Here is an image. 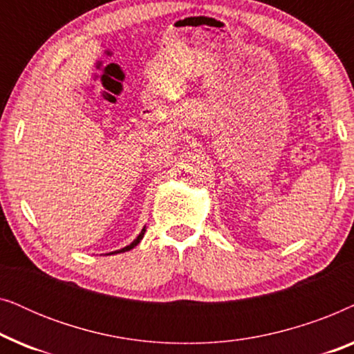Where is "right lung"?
Returning <instances> with one entry per match:
<instances>
[{"instance_id": "obj_1", "label": "right lung", "mask_w": 354, "mask_h": 354, "mask_svg": "<svg viewBox=\"0 0 354 354\" xmlns=\"http://www.w3.org/2000/svg\"><path fill=\"white\" fill-rule=\"evenodd\" d=\"M145 232H147V229H142V232H140V235L137 236V239H135L132 243H130L129 246H125V248H122V250H119V251H113V253H124V251H129V250H132V248H135V246H137L140 241H142V239H143V235H145ZM113 253H109V254H113Z\"/></svg>"}]
</instances>
